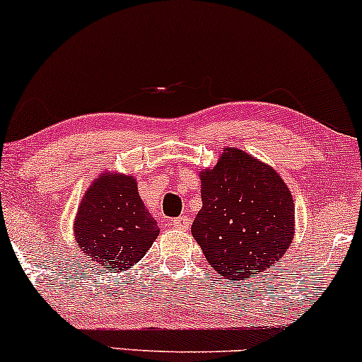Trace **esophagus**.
<instances>
[{"label":"esophagus","instance_id":"esophagus-1","mask_svg":"<svg viewBox=\"0 0 362 362\" xmlns=\"http://www.w3.org/2000/svg\"><path fill=\"white\" fill-rule=\"evenodd\" d=\"M191 224V219L187 218V216H180V218H175L171 221V226L175 229H181V231H186L187 228H189Z\"/></svg>","mask_w":362,"mask_h":362}]
</instances>
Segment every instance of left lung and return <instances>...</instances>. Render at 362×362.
I'll list each match as a JSON object with an SVG mask.
<instances>
[{"label": "left lung", "mask_w": 362, "mask_h": 362, "mask_svg": "<svg viewBox=\"0 0 362 362\" xmlns=\"http://www.w3.org/2000/svg\"><path fill=\"white\" fill-rule=\"evenodd\" d=\"M201 201L191 234L211 267L229 281L264 273L293 241L288 186L247 153L224 149L213 170L201 173Z\"/></svg>", "instance_id": "left-lung-1"}]
</instances>
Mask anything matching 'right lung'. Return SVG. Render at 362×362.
<instances>
[{"label":"right lung","mask_w":362,"mask_h":362,"mask_svg":"<svg viewBox=\"0 0 362 362\" xmlns=\"http://www.w3.org/2000/svg\"><path fill=\"white\" fill-rule=\"evenodd\" d=\"M159 228L144 208L133 176H101L81 201L74 236L107 273L129 269L146 255Z\"/></svg>","instance_id":"obj_1"}]
</instances>
